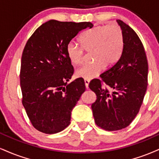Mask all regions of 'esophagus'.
Listing matches in <instances>:
<instances>
[{
	"mask_svg": "<svg viewBox=\"0 0 159 159\" xmlns=\"http://www.w3.org/2000/svg\"><path fill=\"white\" fill-rule=\"evenodd\" d=\"M84 83H85L86 88H87V89H88V88H89V80H86V79H84Z\"/></svg>",
	"mask_w": 159,
	"mask_h": 159,
	"instance_id": "34e87169",
	"label": "esophagus"
}]
</instances>
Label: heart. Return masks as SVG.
I'll return each mask as SVG.
<instances>
[{
	"instance_id": "heart-1",
	"label": "heart",
	"mask_w": 159,
	"mask_h": 159,
	"mask_svg": "<svg viewBox=\"0 0 159 159\" xmlns=\"http://www.w3.org/2000/svg\"><path fill=\"white\" fill-rule=\"evenodd\" d=\"M79 42L81 48L72 42L66 45V55L72 65H78L83 61L84 51H92L93 62L75 71L76 77L90 80L98 77L105 66L110 67L116 64L123 50L124 38L118 25H97L84 32Z\"/></svg>"
}]
</instances>
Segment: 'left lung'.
I'll return each instance as SVG.
<instances>
[{
	"instance_id": "8db88e82",
	"label": "left lung",
	"mask_w": 159,
	"mask_h": 159,
	"mask_svg": "<svg viewBox=\"0 0 159 159\" xmlns=\"http://www.w3.org/2000/svg\"><path fill=\"white\" fill-rule=\"evenodd\" d=\"M124 38L120 58L89 87L97 99L91 107L95 124L105 130L116 131L129 125L142 104L147 87L148 64L144 47L134 30L116 20ZM104 83L113 92L102 86Z\"/></svg>"
}]
</instances>
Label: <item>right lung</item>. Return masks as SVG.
I'll use <instances>...</instances> for the list:
<instances>
[{
	"instance_id": "add662e5",
	"label": "right lung",
	"mask_w": 159,
	"mask_h": 159,
	"mask_svg": "<svg viewBox=\"0 0 159 159\" xmlns=\"http://www.w3.org/2000/svg\"><path fill=\"white\" fill-rule=\"evenodd\" d=\"M90 22L50 20L40 26L25 46L20 81L22 104L33 127L47 134L62 131L70 124L71 112L85 91L83 78L67 84L74 70L66 45Z\"/></svg>"
}]
</instances>
